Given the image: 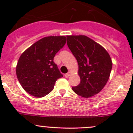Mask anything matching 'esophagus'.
<instances>
[{
	"mask_svg": "<svg viewBox=\"0 0 133 133\" xmlns=\"http://www.w3.org/2000/svg\"><path fill=\"white\" fill-rule=\"evenodd\" d=\"M70 75H71V72H68V73H66V74L64 75V76H65V78H68L69 76H70Z\"/></svg>",
	"mask_w": 133,
	"mask_h": 133,
	"instance_id": "34e87169",
	"label": "esophagus"
}]
</instances>
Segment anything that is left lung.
Listing matches in <instances>:
<instances>
[{
  "label": "left lung",
  "mask_w": 133,
  "mask_h": 133,
  "mask_svg": "<svg viewBox=\"0 0 133 133\" xmlns=\"http://www.w3.org/2000/svg\"><path fill=\"white\" fill-rule=\"evenodd\" d=\"M67 44L78 64L80 83L73 87L75 93L90 98L102 91L108 82L112 63L100 44L85 35L67 36Z\"/></svg>",
  "instance_id": "obj_1"
}]
</instances>
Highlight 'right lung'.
<instances>
[{
	"instance_id": "add662e5",
	"label": "right lung",
	"mask_w": 133,
	"mask_h": 133,
	"mask_svg": "<svg viewBox=\"0 0 133 133\" xmlns=\"http://www.w3.org/2000/svg\"><path fill=\"white\" fill-rule=\"evenodd\" d=\"M65 42L66 37L64 36L44 37L21 55L16 73L20 84L28 93L41 98L53 90L57 79L63 76L53 59Z\"/></svg>"
}]
</instances>
